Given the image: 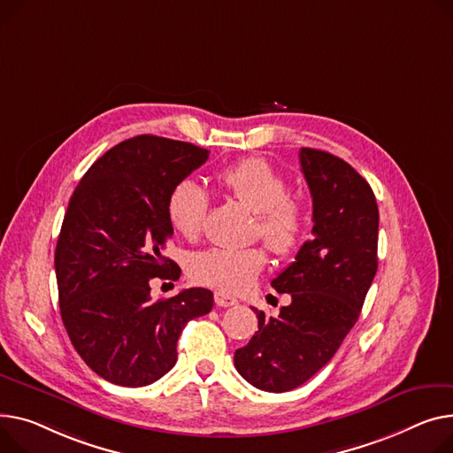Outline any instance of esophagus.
<instances>
[{
  "mask_svg": "<svg viewBox=\"0 0 453 453\" xmlns=\"http://www.w3.org/2000/svg\"><path fill=\"white\" fill-rule=\"evenodd\" d=\"M215 303L220 308H231V306L238 304V300L233 295L226 293V291H215Z\"/></svg>",
  "mask_w": 453,
  "mask_h": 453,
  "instance_id": "obj_1",
  "label": "esophagus"
}]
</instances>
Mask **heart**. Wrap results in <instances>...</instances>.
I'll list each match as a JSON object with an SVG mask.
<instances>
[{
	"label": "heart",
	"mask_w": 453,
	"mask_h": 453,
	"mask_svg": "<svg viewBox=\"0 0 453 453\" xmlns=\"http://www.w3.org/2000/svg\"><path fill=\"white\" fill-rule=\"evenodd\" d=\"M219 186L257 213V233L279 257L293 255L306 231V209L296 196L288 195L284 174L264 158H246L217 174ZM209 207L205 189L195 180H184L169 195L167 215L184 238H196ZM262 248H209L191 260L196 282L226 291L250 288L265 265Z\"/></svg>",
	"instance_id": "obj_1"
}]
</instances>
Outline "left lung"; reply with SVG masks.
Here are the masks:
<instances>
[{"label":"left lung","mask_w":453,"mask_h":453,"mask_svg":"<svg viewBox=\"0 0 453 453\" xmlns=\"http://www.w3.org/2000/svg\"><path fill=\"white\" fill-rule=\"evenodd\" d=\"M300 167L313 200V238L271 286L289 293L279 317L234 351V368L258 389L282 394L304 384L341 348L377 273L379 207L366 180L326 150L303 147Z\"/></svg>","instance_id":"left-lung-1"}]
</instances>
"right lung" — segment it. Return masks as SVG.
Instances as JSON below:
<instances>
[{
  "label": "right lung",
  "mask_w": 453,
  "mask_h": 453,
  "mask_svg": "<svg viewBox=\"0 0 453 453\" xmlns=\"http://www.w3.org/2000/svg\"><path fill=\"white\" fill-rule=\"evenodd\" d=\"M207 158L188 142L134 136L90 165L69 200L54 253L59 313L85 365L112 384L164 377L186 324L213 308L205 288L150 300V280L182 273L164 257L169 195Z\"/></svg>",
  "instance_id": "add662e5"
}]
</instances>
